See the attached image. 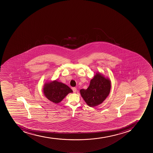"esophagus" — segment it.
I'll return each instance as SVG.
<instances>
[{"mask_svg": "<svg viewBox=\"0 0 153 153\" xmlns=\"http://www.w3.org/2000/svg\"><path fill=\"white\" fill-rule=\"evenodd\" d=\"M72 90H73L74 93H76V92H77V89H76V88L73 87L72 88Z\"/></svg>", "mask_w": 153, "mask_h": 153, "instance_id": "obj_1", "label": "esophagus"}]
</instances>
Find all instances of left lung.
I'll list each match as a JSON object with an SVG mask.
<instances>
[{
  "instance_id": "8db88e82",
  "label": "left lung",
  "mask_w": 153,
  "mask_h": 153,
  "mask_svg": "<svg viewBox=\"0 0 153 153\" xmlns=\"http://www.w3.org/2000/svg\"><path fill=\"white\" fill-rule=\"evenodd\" d=\"M111 88L110 80L97 73L91 80L87 89H81L80 93L89 106H97L105 100L109 95Z\"/></svg>"
}]
</instances>
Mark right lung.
I'll use <instances>...</instances> for the list:
<instances>
[{"label": "right lung", "instance_id": "right-lung-1", "mask_svg": "<svg viewBox=\"0 0 153 153\" xmlns=\"http://www.w3.org/2000/svg\"><path fill=\"white\" fill-rule=\"evenodd\" d=\"M72 92L68 86L57 81L47 83L44 88L45 96L50 101L55 103L61 102L66 95Z\"/></svg>", "mask_w": 153, "mask_h": 153}]
</instances>
